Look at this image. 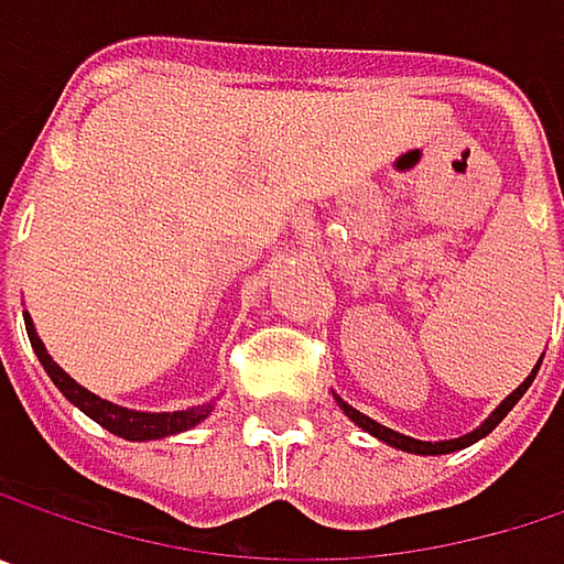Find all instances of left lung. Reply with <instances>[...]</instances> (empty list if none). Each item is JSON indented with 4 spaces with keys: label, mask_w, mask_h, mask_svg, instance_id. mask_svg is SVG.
Returning a JSON list of instances; mask_svg holds the SVG:
<instances>
[{
    "label": "left lung",
    "mask_w": 564,
    "mask_h": 564,
    "mask_svg": "<svg viewBox=\"0 0 564 564\" xmlns=\"http://www.w3.org/2000/svg\"><path fill=\"white\" fill-rule=\"evenodd\" d=\"M535 372H539V366L532 369V376L516 389L512 394H507L503 401H500V408L477 427V431H470V434H464V437H454V441H417V437H408V434H398V431H392V427H386V424H379V421H372L369 414H362V411H356L352 404H346L339 394H336V401H339V408L346 411V417L349 421H356L362 431H369L372 437H379L382 444H389V447H398V451H408V454H451V451H460V447H470L474 441H480V437H487L503 417H507L509 411H512V404L525 394V389L532 386V379H535Z\"/></svg>",
    "instance_id": "1"
}]
</instances>
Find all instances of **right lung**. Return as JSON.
<instances>
[{
    "instance_id": "1",
    "label": "right lung",
    "mask_w": 564,
    "mask_h": 564,
    "mask_svg": "<svg viewBox=\"0 0 564 564\" xmlns=\"http://www.w3.org/2000/svg\"><path fill=\"white\" fill-rule=\"evenodd\" d=\"M25 329H29V339H32V349L39 356V362L45 366V372L52 376L61 394L77 404L87 417H94L100 427H107L110 434L123 437V441H160V437H170V434H178V431H188L195 427L198 421H205L212 414V401L208 404H195V408H185V411H160V414H150V411H133V408H120L113 401H104L94 392H87L84 386H77L55 359L48 356L45 343L39 339L35 333V323L32 316L25 313Z\"/></svg>"
}]
</instances>
